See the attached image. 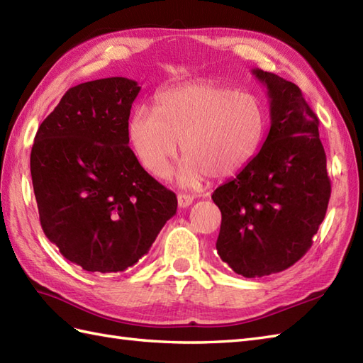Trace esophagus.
<instances>
[{
    "instance_id": "1",
    "label": "esophagus",
    "mask_w": 363,
    "mask_h": 363,
    "mask_svg": "<svg viewBox=\"0 0 363 363\" xmlns=\"http://www.w3.org/2000/svg\"><path fill=\"white\" fill-rule=\"evenodd\" d=\"M193 201H195V198H193L191 195H182V193L181 195H178V204L181 208L189 207Z\"/></svg>"
}]
</instances>
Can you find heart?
<instances>
[{
    "mask_svg": "<svg viewBox=\"0 0 363 363\" xmlns=\"http://www.w3.org/2000/svg\"><path fill=\"white\" fill-rule=\"evenodd\" d=\"M266 114L259 100L215 82H193L159 92L155 109L138 106L128 121L130 145L138 161L157 179L170 172L181 150L182 187L207 174L223 179L246 168L261 148Z\"/></svg>",
    "mask_w": 363,
    "mask_h": 363,
    "instance_id": "heart-1",
    "label": "heart"
}]
</instances>
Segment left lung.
Masks as SVG:
<instances>
[{"mask_svg": "<svg viewBox=\"0 0 363 363\" xmlns=\"http://www.w3.org/2000/svg\"><path fill=\"white\" fill-rule=\"evenodd\" d=\"M252 74L267 89L271 130L250 164L212 195L221 210L218 255L246 278L297 263L331 196L318 119L300 88L258 67Z\"/></svg>", "mask_w": 363, "mask_h": 363, "instance_id": "8db88e82", "label": "left lung"}]
</instances>
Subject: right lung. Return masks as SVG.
<instances>
[{"label": "right lung", "mask_w": 363, "mask_h": 363, "mask_svg": "<svg viewBox=\"0 0 363 363\" xmlns=\"http://www.w3.org/2000/svg\"><path fill=\"white\" fill-rule=\"evenodd\" d=\"M140 86L125 77L71 88L35 134L30 174L40 224L71 263L122 272L147 254L178 199L128 147Z\"/></svg>", "instance_id": "add662e5"}]
</instances>
